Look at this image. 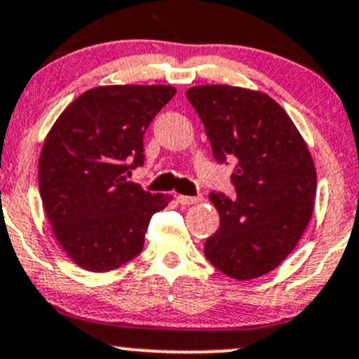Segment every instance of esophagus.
Masks as SVG:
<instances>
[{
    "label": "esophagus",
    "instance_id": "1",
    "mask_svg": "<svg viewBox=\"0 0 359 359\" xmlns=\"http://www.w3.org/2000/svg\"><path fill=\"white\" fill-rule=\"evenodd\" d=\"M201 201H203V196H177V203H180L182 206H191Z\"/></svg>",
    "mask_w": 359,
    "mask_h": 359
}]
</instances>
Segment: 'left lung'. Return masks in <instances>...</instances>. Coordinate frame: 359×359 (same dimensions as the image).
<instances>
[{"label":"left lung","mask_w":359,"mask_h":359,"mask_svg":"<svg viewBox=\"0 0 359 359\" xmlns=\"http://www.w3.org/2000/svg\"><path fill=\"white\" fill-rule=\"evenodd\" d=\"M206 129L212 156L235 160L237 196L210 192L219 228L204 255L238 281L261 278L297 247L313 212L317 172L297 126L262 92L199 85L186 92Z\"/></svg>","instance_id":"8db88e82"}]
</instances>
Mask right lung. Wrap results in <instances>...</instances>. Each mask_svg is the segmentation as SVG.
I'll list each match as a JSON object with an SVG mask.
<instances>
[{"instance_id": "obj_1", "label": "right lung", "mask_w": 359, "mask_h": 359, "mask_svg": "<svg viewBox=\"0 0 359 359\" xmlns=\"http://www.w3.org/2000/svg\"><path fill=\"white\" fill-rule=\"evenodd\" d=\"M175 92L170 85L97 86L50 128L39 191L54 237L83 269L107 273L135 259L151 216L170 201L128 177L144 163V133Z\"/></svg>"}]
</instances>
